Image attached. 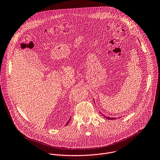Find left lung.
Masks as SVG:
<instances>
[{"label":"left lung","mask_w":160,"mask_h":160,"mask_svg":"<svg viewBox=\"0 0 160 160\" xmlns=\"http://www.w3.org/2000/svg\"><path fill=\"white\" fill-rule=\"evenodd\" d=\"M105 118H107L108 120H114V119H115V118H110V117H106V116H105Z\"/></svg>","instance_id":"8db88e82"}]
</instances>
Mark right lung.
<instances>
[{
	"label": "right lung",
	"mask_w": 160,
	"mask_h": 160,
	"mask_svg": "<svg viewBox=\"0 0 160 160\" xmlns=\"http://www.w3.org/2000/svg\"><path fill=\"white\" fill-rule=\"evenodd\" d=\"M70 119H69V120H68V122H67V124H68V122H69V121H70Z\"/></svg>",
	"instance_id": "1"
}]
</instances>
